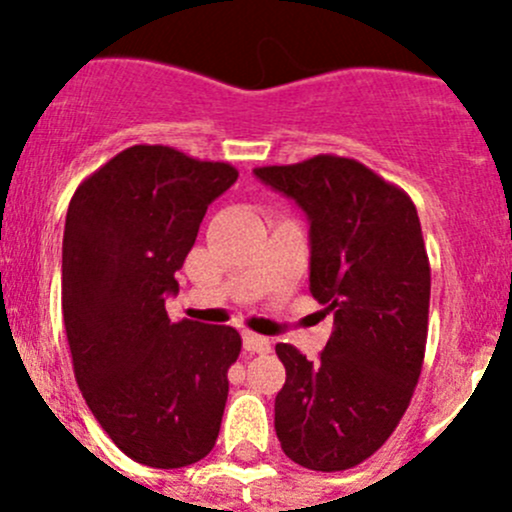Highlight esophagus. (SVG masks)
I'll use <instances>...</instances> for the list:
<instances>
[{
  "instance_id": "34e87169",
  "label": "esophagus",
  "mask_w": 512,
  "mask_h": 512,
  "mask_svg": "<svg viewBox=\"0 0 512 512\" xmlns=\"http://www.w3.org/2000/svg\"><path fill=\"white\" fill-rule=\"evenodd\" d=\"M242 347H245V352H250V354H270L272 352L270 339L260 337V334H252V332H245V337H242Z\"/></svg>"
}]
</instances>
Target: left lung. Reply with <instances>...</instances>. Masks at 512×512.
Segmentation results:
<instances>
[{"mask_svg":"<svg viewBox=\"0 0 512 512\" xmlns=\"http://www.w3.org/2000/svg\"><path fill=\"white\" fill-rule=\"evenodd\" d=\"M255 175L309 220V292L334 312L317 361L277 344L282 451L309 471H347L399 426L421 376L431 267L416 205L354 158L314 156Z\"/></svg>","mask_w":512,"mask_h":512,"instance_id":"left-lung-1","label":"left lung"}]
</instances>
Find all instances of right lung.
I'll use <instances>...</instances> for the list:
<instances>
[{"label": "right lung", "instance_id": "add662e5", "mask_svg": "<svg viewBox=\"0 0 512 512\" xmlns=\"http://www.w3.org/2000/svg\"><path fill=\"white\" fill-rule=\"evenodd\" d=\"M230 163L131 146L76 188L61 250V309L76 384L111 441L151 468L213 451L237 329L170 322L165 297Z\"/></svg>", "mask_w": 512, "mask_h": 512}]
</instances>
